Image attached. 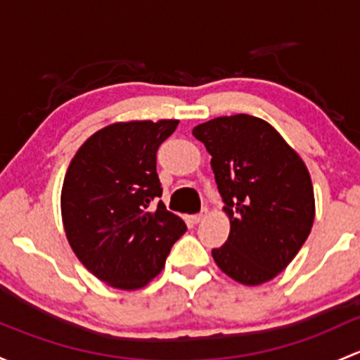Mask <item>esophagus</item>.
Returning <instances> with one entry per match:
<instances>
[{
  "instance_id": "esophagus-1",
  "label": "esophagus",
  "mask_w": 360,
  "mask_h": 360,
  "mask_svg": "<svg viewBox=\"0 0 360 360\" xmlns=\"http://www.w3.org/2000/svg\"><path fill=\"white\" fill-rule=\"evenodd\" d=\"M190 219H191L193 224H198V222H202L203 219H205V214H203V212H202V214H195V215H191Z\"/></svg>"
}]
</instances>
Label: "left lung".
<instances>
[{
	"label": "left lung",
	"mask_w": 360,
	"mask_h": 360,
	"mask_svg": "<svg viewBox=\"0 0 360 360\" xmlns=\"http://www.w3.org/2000/svg\"><path fill=\"white\" fill-rule=\"evenodd\" d=\"M212 155L229 217V236L212 250L215 264L247 286L271 281L295 259L314 224L316 202L304 160L259 117H217L193 129Z\"/></svg>",
	"instance_id": "1"
}]
</instances>
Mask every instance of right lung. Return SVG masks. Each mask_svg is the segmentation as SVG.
<instances>
[{
    "label": "right lung",
    "mask_w": 360,
    "mask_h": 360,
    "mask_svg": "<svg viewBox=\"0 0 360 360\" xmlns=\"http://www.w3.org/2000/svg\"><path fill=\"white\" fill-rule=\"evenodd\" d=\"M179 120H129L96 131L77 150L62 186V221L70 248L112 288L138 290L164 269L186 233L160 198L157 150Z\"/></svg>",
    "instance_id": "1"
}]
</instances>
